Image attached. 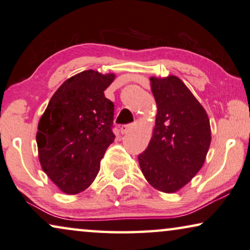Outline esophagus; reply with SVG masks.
<instances>
[{"mask_svg": "<svg viewBox=\"0 0 250 250\" xmlns=\"http://www.w3.org/2000/svg\"><path fill=\"white\" fill-rule=\"evenodd\" d=\"M132 129V125H122L121 127H119V131H121L122 134H127L129 131Z\"/></svg>", "mask_w": 250, "mask_h": 250, "instance_id": "obj_1", "label": "esophagus"}]
</instances>
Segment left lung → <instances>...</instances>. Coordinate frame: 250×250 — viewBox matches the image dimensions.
Wrapping results in <instances>:
<instances>
[{"label":"left lung","instance_id":"left-lung-1","mask_svg":"<svg viewBox=\"0 0 250 250\" xmlns=\"http://www.w3.org/2000/svg\"><path fill=\"white\" fill-rule=\"evenodd\" d=\"M158 111L153 135L139 164L151 186L164 193L179 190L200 171L209 144L208 114L180 79L151 78Z\"/></svg>","mask_w":250,"mask_h":250}]
</instances>
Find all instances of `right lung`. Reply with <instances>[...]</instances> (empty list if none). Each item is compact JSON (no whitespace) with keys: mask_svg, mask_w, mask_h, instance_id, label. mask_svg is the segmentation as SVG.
Here are the masks:
<instances>
[{"mask_svg":"<svg viewBox=\"0 0 250 250\" xmlns=\"http://www.w3.org/2000/svg\"><path fill=\"white\" fill-rule=\"evenodd\" d=\"M114 79L93 70L67 79L39 121V161L64 193L78 194L91 185L114 142V104L104 93Z\"/></svg>","mask_w":250,"mask_h":250,"instance_id":"obj_1","label":"right lung"}]
</instances>
